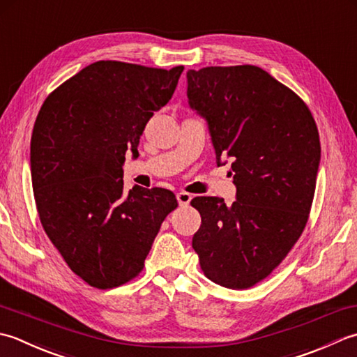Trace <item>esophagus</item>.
I'll return each mask as SVG.
<instances>
[{"instance_id":"obj_1","label":"esophagus","mask_w":357,"mask_h":357,"mask_svg":"<svg viewBox=\"0 0 357 357\" xmlns=\"http://www.w3.org/2000/svg\"><path fill=\"white\" fill-rule=\"evenodd\" d=\"M191 199H192V195L189 194V192H185V191L177 192V202H178L180 206L189 205V202H191Z\"/></svg>"}]
</instances>
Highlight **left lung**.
Masks as SVG:
<instances>
[{
    "label": "left lung",
    "mask_w": 357,
    "mask_h": 357,
    "mask_svg": "<svg viewBox=\"0 0 357 357\" xmlns=\"http://www.w3.org/2000/svg\"><path fill=\"white\" fill-rule=\"evenodd\" d=\"M188 103L205 119L217 165L231 158L236 202L195 197L202 225L192 237L209 280L250 288L293 248L307 225L321 142L307 105L251 64L189 69Z\"/></svg>",
    "instance_id": "8db88e82"
}]
</instances>
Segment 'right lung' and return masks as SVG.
Wrapping results in <instances>:
<instances>
[{
  "label": "right lung",
  "mask_w": 357,
  "mask_h": 357,
  "mask_svg": "<svg viewBox=\"0 0 357 357\" xmlns=\"http://www.w3.org/2000/svg\"><path fill=\"white\" fill-rule=\"evenodd\" d=\"M183 66L121 61L86 66L50 93L36 117L31 174L40 220L69 268L91 287H120L143 270L165 217L168 189H123L126 152L171 100Z\"/></svg>",
  "instance_id": "obj_1"
}]
</instances>
